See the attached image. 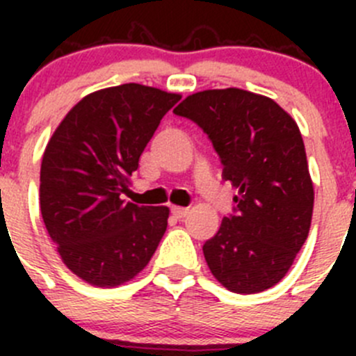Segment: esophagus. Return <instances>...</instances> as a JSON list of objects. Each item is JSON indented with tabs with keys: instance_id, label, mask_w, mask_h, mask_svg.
<instances>
[{
	"instance_id": "esophagus-1",
	"label": "esophagus",
	"mask_w": 356,
	"mask_h": 356,
	"mask_svg": "<svg viewBox=\"0 0 356 356\" xmlns=\"http://www.w3.org/2000/svg\"><path fill=\"white\" fill-rule=\"evenodd\" d=\"M186 213H188V208H184V207H172V215H174L175 218H182V217H186Z\"/></svg>"
}]
</instances>
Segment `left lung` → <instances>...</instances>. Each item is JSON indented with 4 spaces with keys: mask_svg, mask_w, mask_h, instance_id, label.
<instances>
[{
    "mask_svg": "<svg viewBox=\"0 0 356 356\" xmlns=\"http://www.w3.org/2000/svg\"><path fill=\"white\" fill-rule=\"evenodd\" d=\"M174 113L191 118L238 189V215L224 217L203 246L213 277L232 293L277 284L307 241L314 182L296 120L274 99L238 88L189 95Z\"/></svg>",
    "mask_w": 356,
    "mask_h": 356,
    "instance_id": "left-lung-1",
    "label": "left lung"
}]
</instances>
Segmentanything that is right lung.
<instances>
[{
    "instance_id": "right-lung-1",
    "label": "right lung",
    "mask_w": 356,
    "mask_h": 356,
    "mask_svg": "<svg viewBox=\"0 0 356 356\" xmlns=\"http://www.w3.org/2000/svg\"><path fill=\"white\" fill-rule=\"evenodd\" d=\"M179 99L136 82L99 89L72 106L46 145L42 220L68 270L88 284L117 288L134 279L167 231L168 207H139L122 195Z\"/></svg>"
}]
</instances>
